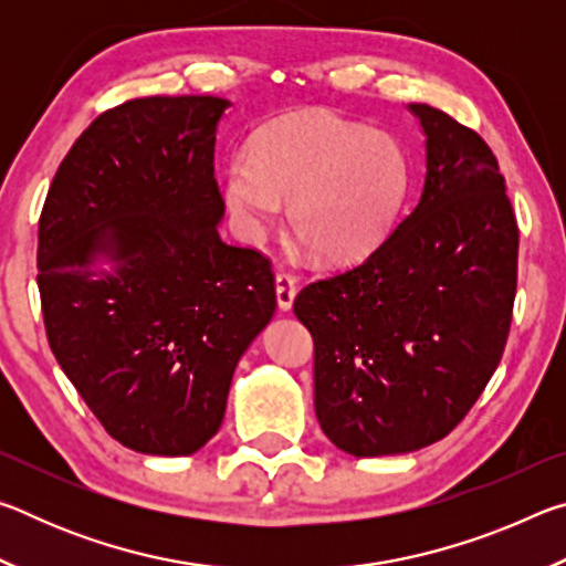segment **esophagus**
<instances>
[{
	"label": "esophagus",
	"mask_w": 566,
	"mask_h": 566,
	"mask_svg": "<svg viewBox=\"0 0 566 566\" xmlns=\"http://www.w3.org/2000/svg\"><path fill=\"white\" fill-rule=\"evenodd\" d=\"M274 290H276V306H280L282 312H290L292 304H294V296H296V280H294V276L280 272L274 276Z\"/></svg>",
	"instance_id": "34e87169"
}]
</instances>
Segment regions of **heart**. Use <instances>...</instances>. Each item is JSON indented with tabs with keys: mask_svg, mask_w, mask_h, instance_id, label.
Wrapping results in <instances>:
<instances>
[{
	"mask_svg": "<svg viewBox=\"0 0 566 566\" xmlns=\"http://www.w3.org/2000/svg\"><path fill=\"white\" fill-rule=\"evenodd\" d=\"M409 189L405 147L387 132L334 114H292L232 151L222 171L224 207L249 242L284 219L327 264L371 252Z\"/></svg>",
	"mask_w": 566,
	"mask_h": 566,
	"instance_id": "heart-1",
	"label": "heart"
}]
</instances>
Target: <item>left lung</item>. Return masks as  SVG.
Returning <instances> with one entry per match:
<instances>
[{"mask_svg":"<svg viewBox=\"0 0 566 566\" xmlns=\"http://www.w3.org/2000/svg\"><path fill=\"white\" fill-rule=\"evenodd\" d=\"M411 212L361 264L304 286L314 411L352 457L417 452L464 419L502 359L516 292V232L486 142L429 104Z\"/></svg>","mask_w":566,"mask_h":566,"instance_id":"1","label":"left lung"}]
</instances>
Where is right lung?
I'll use <instances>...</instances> for the list:
<instances>
[{
    "instance_id": "obj_1",
    "label": "right lung",
    "mask_w": 566,
    "mask_h": 566,
    "mask_svg": "<svg viewBox=\"0 0 566 566\" xmlns=\"http://www.w3.org/2000/svg\"><path fill=\"white\" fill-rule=\"evenodd\" d=\"M232 102L147 97L99 114L56 169L36 284L56 361L109 437L195 454L276 310L270 262L224 244L217 129Z\"/></svg>"
}]
</instances>
